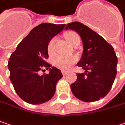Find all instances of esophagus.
<instances>
[{"label": "esophagus", "instance_id": "1", "mask_svg": "<svg viewBox=\"0 0 125 125\" xmlns=\"http://www.w3.org/2000/svg\"><path fill=\"white\" fill-rule=\"evenodd\" d=\"M62 73L63 75H66L67 74H68V71H62Z\"/></svg>", "mask_w": 125, "mask_h": 125}]
</instances>
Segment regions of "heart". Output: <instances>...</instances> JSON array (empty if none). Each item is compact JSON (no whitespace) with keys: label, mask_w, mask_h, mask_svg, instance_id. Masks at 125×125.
<instances>
[{"label":"heart","mask_w":125,"mask_h":125,"mask_svg":"<svg viewBox=\"0 0 125 125\" xmlns=\"http://www.w3.org/2000/svg\"><path fill=\"white\" fill-rule=\"evenodd\" d=\"M65 38L66 41H68V43H70L71 45L73 44V42L76 41L78 38H80L79 35L75 33V32H68L65 34ZM54 42V39H52L48 43L47 45V50L48 52H52L53 50V45ZM78 61V58L75 56L72 57H64L62 55H59L54 58V66L59 69L62 70H68L75 63Z\"/></svg>","instance_id":"heart-1"}]
</instances>
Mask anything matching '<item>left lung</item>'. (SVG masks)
Instances as JSON below:
<instances>
[{"mask_svg": "<svg viewBox=\"0 0 125 125\" xmlns=\"http://www.w3.org/2000/svg\"><path fill=\"white\" fill-rule=\"evenodd\" d=\"M78 33L83 45L82 58L77 65L84 73H77L76 81L71 89L74 96L84 102H93L106 96L117 74V58L111 45L83 24L75 21L66 25L65 30Z\"/></svg>", "mask_w": 125, "mask_h": 125, "instance_id": "left-lung-1", "label": "left lung"}]
</instances>
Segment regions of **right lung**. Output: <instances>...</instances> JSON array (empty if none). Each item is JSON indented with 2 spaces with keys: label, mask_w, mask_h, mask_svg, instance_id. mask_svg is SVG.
I'll return each instance as SVG.
<instances>
[{
  "label": "right lung",
  "mask_w": 125,
  "mask_h": 125,
  "mask_svg": "<svg viewBox=\"0 0 125 125\" xmlns=\"http://www.w3.org/2000/svg\"><path fill=\"white\" fill-rule=\"evenodd\" d=\"M66 24L43 23L33 28L19 42L8 62L10 78L19 97L33 105L50 100L56 85L63 75L61 71L46 62L47 45L54 36L61 32ZM46 68L48 74H38Z\"/></svg>",
  "instance_id": "obj_1"
}]
</instances>
